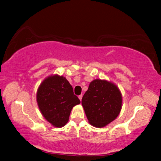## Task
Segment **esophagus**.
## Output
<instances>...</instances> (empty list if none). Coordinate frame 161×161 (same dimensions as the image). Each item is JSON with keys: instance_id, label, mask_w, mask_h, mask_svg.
<instances>
[{"instance_id": "obj_1", "label": "esophagus", "mask_w": 161, "mask_h": 161, "mask_svg": "<svg viewBox=\"0 0 161 161\" xmlns=\"http://www.w3.org/2000/svg\"><path fill=\"white\" fill-rule=\"evenodd\" d=\"M82 97H83V94H80V95H79V97H78V98L80 99V101H81V100H82Z\"/></svg>"}]
</instances>
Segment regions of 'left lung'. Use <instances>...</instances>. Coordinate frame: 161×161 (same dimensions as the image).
<instances>
[{
    "label": "left lung",
    "mask_w": 161,
    "mask_h": 161,
    "mask_svg": "<svg viewBox=\"0 0 161 161\" xmlns=\"http://www.w3.org/2000/svg\"><path fill=\"white\" fill-rule=\"evenodd\" d=\"M81 103L90 124L103 127L119 116L122 109V96L114 83L95 79L90 83Z\"/></svg>",
    "instance_id": "obj_1"
}]
</instances>
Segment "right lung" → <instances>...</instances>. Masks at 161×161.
<instances>
[{
    "mask_svg": "<svg viewBox=\"0 0 161 161\" xmlns=\"http://www.w3.org/2000/svg\"><path fill=\"white\" fill-rule=\"evenodd\" d=\"M36 101L44 118L56 127H62L69 121L75 105L80 103L66 78L58 75L45 78L38 88Z\"/></svg>",
    "mask_w": 161,
    "mask_h": 161,
    "instance_id": "right-lung-1",
    "label": "right lung"
}]
</instances>
